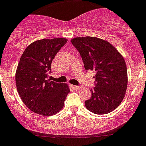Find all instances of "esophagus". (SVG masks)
Wrapping results in <instances>:
<instances>
[{"label":"esophagus","mask_w":146,"mask_h":146,"mask_svg":"<svg viewBox=\"0 0 146 146\" xmlns=\"http://www.w3.org/2000/svg\"><path fill=\"white\" fill-rule=\"evenodd\" d=\"M71 87L73 88V89H75V90H77V89H79V88H81V86H79L72 85Z\"/></svg>","instance_id":"34e87169"}]
</instances>
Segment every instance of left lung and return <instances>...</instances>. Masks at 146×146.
Instances as JSON below:
<instances>
[{
    "mask_svg": "<svg viewBox=\"0 0 146 146\" xmlns=\"http://www.w3.org/2000/svg\"><path fill=\"white\" fill-rule=\"evenodd\" d=\"M79 52L86 70L96 72L92 97L85 102L90 111L104 114L114 110L123 100L127 86V73L122 54L107 41L85 36L72 39Z\"/></svg>",
    "mask_w": 146,
    "mask_h": 146,
    "instance_id": "obj_1",
    "label": "left lung"
}]
</instances>
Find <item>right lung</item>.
Segmentation results:
<instances>
[{"mask_svg":"<svg viewBox=\"0 0 146 146\" xmlns=\"http://www.w3.org/2000/svg\"><path fill=\"white\" fill-rule=\"evenodd\" d=\"M67 41L65 38L35 41L25 49L18 64V93L24 104L39 115L52 116L60 111L70 92L67 84L47 79L52 61Z\"/></svg>","mask_w":146,"mask_h":146,"instance_id":"add662e5","label":"right lung"}]
</instances>
